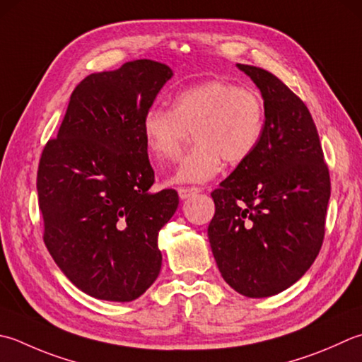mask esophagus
<instances>
[{
  "instance_id": "34e87169",
  "label": "esophagus",
  "mask_w": 362,
  "mask_h": 362,
  "mask_svg": "<svg viewBox=\"0 0 362 362\" xmlns=\"http://www.w3.org/2000/svg\"><path fill=\"white\" fill-rule=\"evenodd\" d=\"M177 191H179L180 199H188V197H193L197 193H201V188H197V187H180Z\"/></svg>"
}]
</instances>
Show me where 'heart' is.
I'll use <instances>...</instances> for the list:
<instances>
[{
  "instance_id": "b5f03b06",
  "label": "heart",
  "mask_w": 362,
  "mask_h": 362,
  "mask_svg": "<svg viewBox=\"0 0 362 362\" xmlns=\"http://www.w3.org/2000/svg\"><path fill=\"white\" fill-rule=\"evenodd\" d=\"M267 111L257 90L211 80L179 92L171 108H151L143 119L146 146L155 158H173L188 132L196 147L179 160L171 182L202 183L221 171L226 160L242 165L257 151Z\"/></svg>"
}]
</instances>
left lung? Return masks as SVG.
Wrapping results in <instances>:
<instances>
[{"label":"left lung","instance_id":"obj_1","mask_svg":"<svg viewBox=\"0 0 362 362\" xmlns=\"http://www.w3.org/2000/svg\"><path fill=\"white\" fill-rule=\"evenodd\" d=\"M262 92L265 133L257 151L211 191L209 238L228 284L250 298L282 292L320 252L329 169L301 98L265 69L238 64Z\"/></svg>","mask_w":362,"mask_h":362}]
</instances>
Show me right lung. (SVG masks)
Masks as SVG:
<instances>
[{"label":"right lung","instance_id":"right-lung-1","mask_svg":"<svg viewBox=\"0 0 362 362\" xmlns=\"http://www.w3.org/2000/svg\"><path fill=\"white\" fill-rule=\"evenodd\" d=\"M173 70L151 59L84 78L37 169L44 243L74 284L94 298L132 301L157 279L158 230L175 189L148 193L155 175L143 119Z\"/></svg>","mask_w":362,"mask_h":362}]
</instances>
